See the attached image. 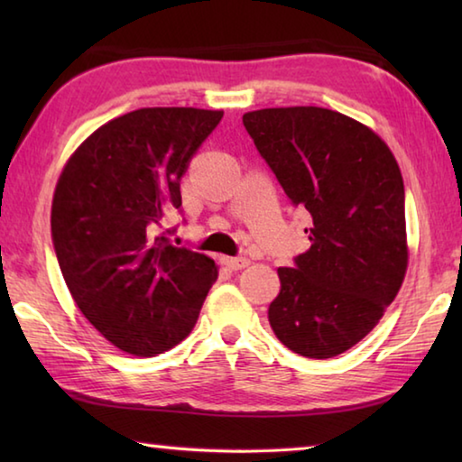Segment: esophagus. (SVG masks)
Masks as SVG:
<instances>
[{
  "instance_id": "1",
  "label": "esophagus",
  "mask_w": 462,
  "mask_h": 462,
  "mask_svg": "<svg viewBox=\"0 0 462 462\" xmlns=\"http://www.w3.org/2000/svg\"><path fill=\"white\" fill-rule=\"evenodd\" d=\"M222 263L228 269H232V271H240V269H245V267H248V264H250V261L246 259V256H224Z\"/></svg>"
}]
</instances>
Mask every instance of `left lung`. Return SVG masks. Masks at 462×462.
I'll return each mask as SVG.
<instances>
[{"instance_id": "left-lung-1", "label": "left lung", "mask_w": 462, "mask_h": 462, "mask_svg": "<svg viewBox=\"0 0 462 462\" xmlns=\"http://www.w3.org/2000/svg\"><path fill=\"white\" fill-rule=\"evenodd\" d=\"M242 122L314 224L295 269H277L273 332L301 356H338L379 324L408 271L400 165L379 134L334 109L267 107Z\"/></svg>"}]
</instances>
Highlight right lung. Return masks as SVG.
I'll return each mask as SVG.
<instances>
[{
	"mask_svg": "<svg viewBox=\"0 0 462 462\" xmlns=\"http://www.w3.org/2000/svg\"><path fill=\"white\" fill-rule=\"evenodd\" d=\"M222 109L143 107L77 146L52 198V242L65 283L89 324L134 356L177 346L198 322L217 267L156 234L181 208L191 156Z\"/></svg>",
	"mask_w": 462,
	"mask_h": 462,
	"instance_id": "right-lung-1",
	"label": "right lung"
}]
</instances>
